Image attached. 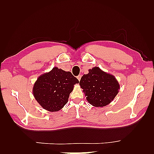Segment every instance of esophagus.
<instances>
[{
    "label": "esophagus",
    "instance_id": "1",
    "mask_svg": "<svg viewBox=\"0 0 154 154\" xmlns=\"http://www.w3.org/2000/svg\"><path fill=\"white\" fill-rule=\"evenodd\" d=\"M81 75H79V76H77V79L79 80V81H80V80H81Z\"/></svg>",
    "mask_w": 154,
    "mask_h": 154
}]
</instances>
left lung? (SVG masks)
Wrapping results in <instances>:
<instances>
[{
	"instance_id": "8db88e82",
	"label": "left lung",
	"mask_w": 154,
	"mask_h": 154,
	"mask_svg": "<svg viewBox=\"0 0 154 154\" xmlns=\"http://www.w3.org/2000/svg\"><path fill=\"white\" fill-rule=\"evenodd\" d=\"M79 85L86 99L95 107L105 106L119 93L120 85L114 75L94 67L81 77Z\"/></svg>"
}]
</instances>
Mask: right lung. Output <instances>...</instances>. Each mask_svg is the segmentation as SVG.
<instances>
[{"label": "right lung", "mask_w": 154, "mask_h": 154, "mask_svg": "<svg viewBox=\"0 0 154 154\" xmlns=\"http://www.w3.org/2000/svg\"><path fill=\"white\" fill-rule=\"evenodd\" d=\"M76 83H79V80L70 71L55 67L38 78L32 93L43 109L50 112H57L67 104Z\"/></svg>", "instance_id": "add662e5"}]
</instances>
